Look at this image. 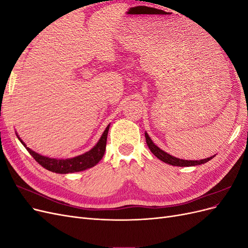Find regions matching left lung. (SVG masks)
I'll list each match as a JSON object with an SVG mask.
<instances>
[{"label":"left lung","mask_w":248,"mask_h":248,"mask_svg":"<svg viewBox=\"0 0 248 248\" xmlns=\"http://www.w3.org/2000/svg\"><path fill=\"white\" fill-rule=\"evenodd\" d=\"M145 138H146V142L149 147V149L151 150V152L157 157V158L160 159L161 161L166 162L170 164V166H175V167H194V166H200V164L206 163L209 160H211L212 158H214L215 155L208 157V158H204V159H200V160H185V159H180L177 158L175 156H171L169 153L164 152L163 150H161L158 146H156L153 140L150 139L149 134L147 132H145Z\"/></svg>","instance_id":"left-lung-1"}]
</instances>
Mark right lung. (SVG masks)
<instances>
[{"label": "right lung", "mask_w": 248, "mask_h": 248, "mask_svg": "<svg viewBox=\"0 0 248 248\" xmlns=\"http://www.w3.org/2000/svg\"><path fill=\"white\" fill-rule=\"evenodd\" d=\"M108 130L109 125H108L106 130L103 131L102 136L99 139V140L97 141V144L91 150H89L88 152L67 159L49 158L47 156H43L27 147L25 142L18 137L17 133L16 137L18 138L21 144L28 150V152L31 154L34 157V159L39 164H41L44 169H46L50 171L58 172V174H69V172L81 171L90 168H93L102 159L104 152H106Z\"/></svg>", "instance_id": "add662e5"}]
</instances>
